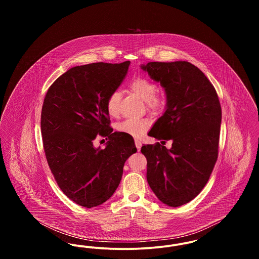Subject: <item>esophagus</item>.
<instances>
[{
  "instance_id": "esophagus-1",
  "label": "esophagus",
  "mask_w": 259,
  "mask_h": 259,
  "mask_svg": "<svg viewBox=\"0 0 259 259\" xmlns=\"http://www.w3.org/2000/svg\"><path fill=\"white\" fill-rule=\"evenodd\" d=\"M135 145L137 149L140 151V150H141V148H142V143H141L140 141H138V140H135Z\"/></svg>"
}]
</instances>
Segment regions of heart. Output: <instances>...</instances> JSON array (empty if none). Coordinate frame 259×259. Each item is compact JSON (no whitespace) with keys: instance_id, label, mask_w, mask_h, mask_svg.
I'll return each mask as SVG.
<instances>
[{"instance_id":"obj_1","label":"heart","mask_w":259,"mask_h":259,"mask_svg":"<svg viewBox=\"0 0 259 259\" xmlns=\"http://www.w3.org/2000/svg\"><path fill=\"white\" fill-rule=\"evenodd\" d=\"M130 89L147 103L150 111H161L166 104L165 97L157 94V85L146 77H137L131 84ZM120 92L115 90L112 91L106 102V108L111 116H116L119 112V101ZM150 122L148 119H127L116 125V130L119 133L132 136L134 138H140L148 129Z\"/></svg>"}]
</instances>
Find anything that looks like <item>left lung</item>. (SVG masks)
Here are the masks:
<instances>
[{
    "instance_id": "obj_1",
    "label": "left lung",
    "mask_w": 259,
    "mask_h": 259,
    "mask_svg": "<svg viewBox=\"0 0 259 259\" xmlns=\"http://www.w3.org/2000/svg\"><path fill=\"white\" fill-rule=\"evenodd\" d=\"M141 68L160 82L167 98L148 136L172 142L170 149L159 143L142 147L147 180L162 203L180 207L202 191L218 160L222 107L207 76L189 62H149Z\"/></svg>"
}]
</instances>
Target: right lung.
<instances>
[{
  "mask_svg": "<svg viewBox=\"0 0 259 259\" xmlns=\"http://www.w3.org/2000/svg\"><path fill=\"white\" fill-rule=\"evenodd\" d=\"M129 65L99 62L71 68L52 83L44 100L40 130L50 170L64 194L85 208L111 197L125 161L137 151L131 136L112 133L106 108ZM98 135L109 139L104 150L93 145Z\"/></svg>",
  "mask_w": 259,
  "mask_h": 259,
  "instance_id": "1",
  "label": "right lung"
}]
</instances>
